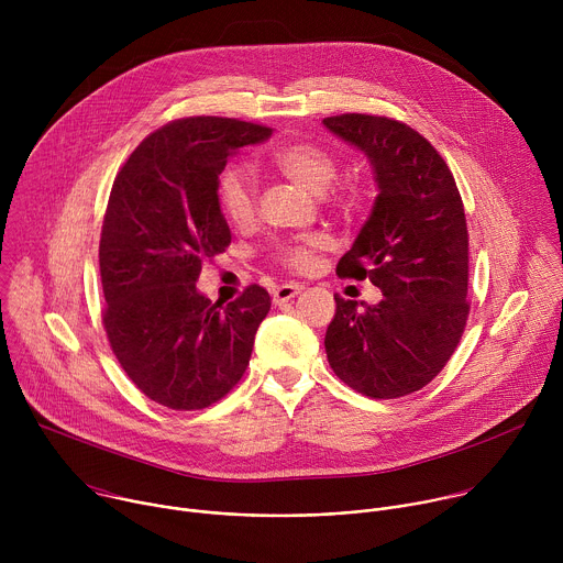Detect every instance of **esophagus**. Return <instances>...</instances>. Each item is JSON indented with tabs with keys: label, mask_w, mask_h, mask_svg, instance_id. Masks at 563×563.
I'll return each mask as SVG.
<instances>
[{
	"label": "esophagus",
	"mask_w": 563,
	"mask_h": 563,
	"mask_svg": "<svg viewBox=\"0 0 563 563\" xmlns=\"http://www.w3.org/2000/svg\"><path fill=\"white\" fill-rule=\"evenodd\" d=\"M302 291V285H294V283H285L280 287L274 289V302L276 305H283L287 300H291L294 296H298Z\"/></svg>",
	"instance_id": "obj_1"
}]
</instances>
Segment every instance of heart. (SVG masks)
<instances>
[{
	"instance_id": "heart-1",
	"label": "heart",
	"mask_w": 563,
	"mask_h": 563,
	"mask_svg": "<svg viewBox=\"0 0 563 563\" xmlns=\"http://www.w3.org/2000/svg\"><path fill=\"white\" fill-rule=\"evenodd\" d=\"M274 167L291 183L313 196H323L339 176V159L332 151L313 142H291L272 153ZM218 205L224 218L245 227L256 213V178L245 165H231L218 178ZM328 205L343 216H352L361 205V191L354 185H341L328 194ZM318 240H300L278 250L280 263L291 272H309L316 261Z\"/></svg>"
}]
</instances>
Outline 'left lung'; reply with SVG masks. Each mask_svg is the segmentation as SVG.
Segmentation results:
<instances>
[{
    "label": "left lung",
    "mask_w": 563,
    "mask_h": 563,
    "mask_svg": "<svg viewBox=\"0 0 563 563\" xmlns=\"http://www.w3.org/2000/svg\"><path fill=\"white\" fill-rule=\"evenodd\" d=\"M323 124L369 157L378 185L336 274L369 278L383 291L378 305L334 296L328 361L369 398L408 396L445 367L467 323L463 200L441 153L412 126L367 113L332 115Z\"/></svg>",
    "instance_id": "8db88e82"
}]
</instances>
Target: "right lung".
I'll return each mask as SVG.
<instances>
[{
  "instance_id": "right-lung-1",
  "label": "right lung",
  "mask_w": 563,
  "mask_h": 563,
  "mask_svg": "<svg viewBox=\"0 0 563 563\" xmlns=\"http://www.w3.org/2000/svg\"><path fill=\"white\" fill-rule=\"evenodd\" d=\"M269 135L233 118L174 120L115 176L100 238L102 325L126 376L169 410H202L231 391L269 313L261 285L224 307L196 287L202 263L231 243L216 194L227 157Z\"/></svg>"
}]
</instances>
